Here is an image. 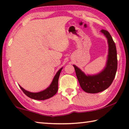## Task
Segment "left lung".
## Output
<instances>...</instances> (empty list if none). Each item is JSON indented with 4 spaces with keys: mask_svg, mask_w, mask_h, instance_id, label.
Returning a JSON list of instances; mask_svg holds the SVG:
<instances>
[{
    "mask_svg": "<svg viewBox=\"0 0 129 129\" xmlns=\"http://www.w3.org/2000/svg\"><path fill=\"white\" fill-rule=\"evenodd\" d=\"M100 32L106 37L108 44L107 60L103 69L94 75H89L73 65L81 88L88 93H97L108 88L114 80L117 69V49L113 38L107 30L102 29Z\"/></svg>",
    "mask_w": 129,
    "mask_h": 129,
    "instance_id": "obj_1",
    "label": "left lung"
}]
</instances>
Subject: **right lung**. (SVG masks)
Instances as JSON below:
<instances>
[{"label":"right lung","mask_w":129,"mask_h":129,"mask_svg":"<svg viewBox=\"0 0 129 129\" xmlns=\"http://www.w3.org/2000/svg\"><path fill=\"white\" fill-rule=\"evenodd\" d=\"M62 68L63 67L58 70L55 76H54L53 80H52L51 84L49 85V86L48 88L44 89V90L39 91V92H30V91L25 90L20 85H19V86L21 90H22L24 93L26 95L28 96V97L30 98V99L36 100H45L48 99L49 98L53 97L57 92L58 78H59L60 73L61 72Z\"/></svg>","instance_id":"add662e5"}]
</instances>
